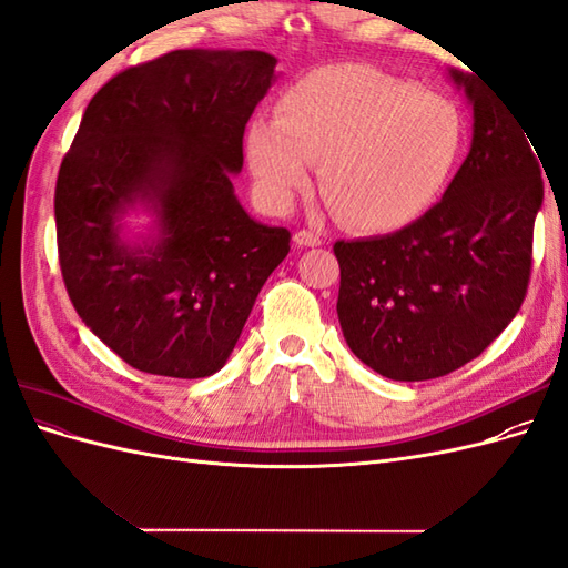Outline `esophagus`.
I'll list each match as a JSON object with an SVG mask.
<instances>
[{
	"label": "esophagus",
	"mask_w": 568,
	"mask_h": 568,
	"mask_svg": "<svg viewBox=\"0 0 568 568\" xmlns=\"http://www.w3.org/2000/svg\"><path fill=\"white\" fill-rule=\"evenodd\" d=\"M294 244H296L298 248L320 246V244H322V236H320L317 232H313V230H298V232L294 234Z\"/></svg>",
	"instance_id": "34e87169"
}]
</instances>
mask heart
Here are the masks:
<instances>
[{
  "label": "heart",
  "mask_w": 568,
  "mask_h": 568,
  "mask_svg": "<svg viewBox=\"0 0 568 568\" xmlns=\"http://www.w3.org/2000/svg\"><path fill=\"white\" fill-rule=\"evenodd\" d=\"M462 142L453 101L348 63L301 78L280 97L274 120H253L246 163L257 199L282 213L320 159V189L341 222L390 232L436 201Z\"/></svg>",
  "instance_id": "1"
}]
</instances>
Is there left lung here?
I'll return each instance as SVG.
<instances>
[{
  "instance_id": "left-lung-1",
  "label": "left lung",
  "mask_w": 568,
  "mask_h": 568,
  "mask_svg": "<svg viewBox=\"0 0 568 568\" xmlns=\"http://www.w3.org/2000/svg\"><path fill=\"white\" fill-rule=\"evenodd\" d=\"M448 75L474 125L443 199L398 232L334 244L343 338L393 382L436 379L478 357L519 313L530 277L538 149L517 111L476 75Z\"/></svg>"
}]
</instances>
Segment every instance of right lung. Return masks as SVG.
Instances as JSON below:
<instances>
[{
    "instance_id": "right-lung-1",
    "label": "right lung",
    "mask_w": 568,
    "mask_h": 568,
    "mask_svg": "<svg viewBox=\"0 0 568 568\" xmlns=\"http://www.w3.org/2000/svg\"><path fill=\"white\" fill-rule=\"evenodd\" d=\"M274 65L257 49H178L84 109L57 180L59 263L80 320L134 369L220 372L288 253V230L253 220L232 184ZM132 214L150 217L140 233Z\"/></svg>"
}]
</instances>
